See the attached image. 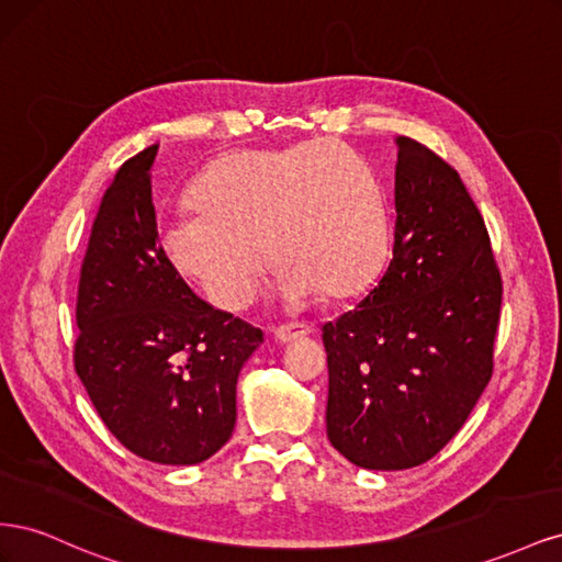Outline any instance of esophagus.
I'll return each instance as SVG.
<instances>
[{
  "mask_svg": "<svg viewBox=\"0 0 562 562\" xmlns=\"http://www.w3.org/2000/svg\"><path fill=\"white\" fill-rule=\"evenodd\" d=\"M312 330L314 328L307 326V323H288V326L274 328V337L281 345H288V342H293V339H302V337L312 335Z\"/></svg>",
  "mask_w": 562,
  "mask_h": 562,
  "instance_id": "1",
  "label": "esophagus"
}]
</instances>
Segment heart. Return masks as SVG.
Instances as JSON below:
<instances>
[{
  "label": "heart",
  "instance_id": "obj_1",
  "mask_svg": "<svg viewBox=\"0 0 562 562\" xmlns=\"http://www.w3.org/2000/svg\"><path fill=\"white\" fill-rule=\"evenodd\" d=\"M192 201L159 227V246L178 274L223 310H244L258 293L265 243L288 302L349 297L386 260L380 180L345 143L234 151L196 180Z\"/></svg>",
  "mask_w": 562,
  "mask_h": 562
}]
</instances>
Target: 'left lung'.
<instances>
[{
	"mask_svg": "<svg viewBox=\"0 0 562 562\" xmlns=\"http://www.w3.org/2000/svg\"><path fill=\"white\" fill-rule=\"evenodd\" d=\"M396 161L394 258L323 326L326 429L351 464L413 469L462 429L495 368L502 274L454 168L413 138Z\"/></svg>",
	"mask_w": 562,
	"mask_h": 562,
	"instance_id": "obj_1",
	"label": "left lung"
}]
</instances>
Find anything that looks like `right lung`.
I'll list each match as a JSON object with an SVG mask.
<instances>
[{
	"instance_id": "add662e5",
	"label": "right lung",
	"mask_w": 562,
	"mask_h": 562,
	"mask_svg": "<svg viewBox=\"0 0 562 562\" xmlns=\"http://www.w3.org/2000/svg\"><path fill=\"white\" fill-rule=\"evenodd\" d=\"M151 145L100 201L77 293L75 370L100 419L133 454L199 464L236 424V380L262 330L213 310L164 258Z\"/></svg>"
}]
</instances>
